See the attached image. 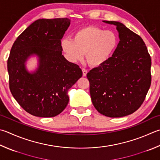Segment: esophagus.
I'll return each instance as SVG.
<instances>
[{"instance_id":"1","label":"esophagus","mask_w":160,"mask_h":160,"mask_svg":"<svg viewBox=\"0 0 160 160\" xmlns=\"http://www.w3.org/2000/svg\"><path fill=\"white\" fill-rule=\"evenodd\" d=\"M88 70H87V69H85V68H83L82 69V75L84 77H85L86 75H87V74H88Z\"/></svg>"}]
</instances>
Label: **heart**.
I'll list each match as a JSON object with an SVG mask.
<instances>
[{
    "mask_svg": "<svg viewBox=\"0 0 160 160\" xmlns=\"http://www.w3.org/2000/svg\"><path fill=\"white\" fill-rule=\"evenodd\" d=\"M118 43V36L114 31L89 26L75 31L72 40L63 38L61 47L71 62L81 60L85 54L89 64L98 67L108 62L115 52Z\"/></svg>",
    "mask_w": 160,
    "mask_h": 160,
    "instance_id": "b5f03b06",
    "label": "heart"
}]
</instances>
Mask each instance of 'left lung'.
<instances>
[{"label":"left lung","mask_w":160,"mask_h":160,"mask_svg":"<svg viewBox=\"0 0 160 160\" xmlns=\"http://www.w3.org/2000/svg\"><path fill=\"white\" fill-rule=\"evenodd\" d=\"M116 26L120 42L108 62L87 74L92 101L98 112L120 118L142 105L151 84V58L143 39L123 24Z\"/></svg>","instance_id":"left-lung-1"}]
</instances>
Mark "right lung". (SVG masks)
Wrapping results in <instances>:
<instances>
[{"mask_svg":"<svg viewBox=\"0 0 160 160\" xmlns=\"http://www.w3.org/2000/svg\"><path fill=\"white\" fill-rule=\"evenodd\" d=\"M71 24L68 18L40 19L17 37L8 59L10 92L20 106L29 114L52 118L68 105V91L82 77L79 66L62 55L61 40ZM39 57L37 70L25 67L31 55Z\"/></svg>","mask_w":160,"mask_h":160,"instance_id":"1","label":"right lung"}]
</instances>
